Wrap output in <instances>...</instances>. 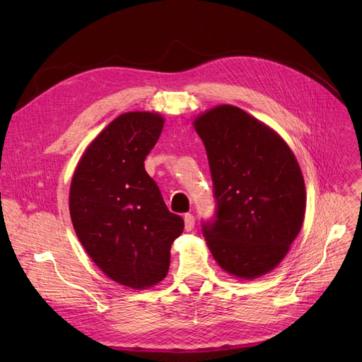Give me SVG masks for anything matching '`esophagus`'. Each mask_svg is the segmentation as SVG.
<instances>
[{
	"mask_svg": "<svg viewBox=\"0 0 362 362\" xmlns=\"http://www.w3.org/2000/svg\"><path fill=\"white\" fill-rule=\"evenodd\" d=\"M184 228H185V231H192V229L194 228V217L192 214L184 216Z\"/></svg>",
	"mask_w": 362,
	"mask_h": 362,
	"instance_id": "1",
	"label": "esophagus"
}]
</instances>
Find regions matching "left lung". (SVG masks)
Listing matches in <instances>:
<instances>
[{
  "instance_id": "left-lung-1",
  "label": "left lung",
  "mask_w": 362,
  "mask_h": 362,
  "mask_svg": "<svg viewBox=\"0 0 362 362\" xmlns=\"http://www.w3.org/2000/svg\"><path fill=\"white\" fill-rule=\"evenodd\" d=\"M193 127L217 202V218L204 225L206 246L231 276L257 279L279 266L300 233L306 192L299 163L275 129L235 105H216Z\"/></svg>"
}]
</instances>
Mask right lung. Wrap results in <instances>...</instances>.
<instances>
[{
  "label": "right lung",
  "mask_w": 362,
  "mask_h": 362,
  "mask_svg": "<svg viewBox=\"0 0 362 362\" xmlns=\"http://www.w3.org/2000/svg\"><path fill=\"white\" fill-rule=\"evenodd\" d=\"M163 125L156 112L119 115L86 148L69 189L71 221L87 255L133 290L166 278L170 246L184 229L144 164Z\"/></svg>",
  "instance_id": "obj_1"
}]
</instances>
